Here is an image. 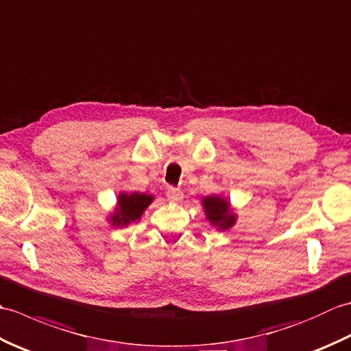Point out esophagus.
<instances>
[{"mask_svg":"<svg viewBox=\"0 0 351 351\" xmlns=\"http://www.w3.org/2000/svg\"><path fill=\"white\" fill-rule=\"evenodd\" d=\"M166 196L169 197V200H171V202H180V200H182V197H184L182 191L180 189H175V187H169Z\"/></svg>","mask_w":351,"mask_h":351,"instance_id":"1","label":"esophagus"}]
</instances>
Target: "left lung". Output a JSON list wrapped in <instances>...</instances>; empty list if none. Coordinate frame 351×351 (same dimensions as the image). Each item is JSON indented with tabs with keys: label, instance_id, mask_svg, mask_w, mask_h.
I'll return each mask as SVG.
<instances>
[{
	"label": "left lung",
	"instance_id": "1",
	"mask_svg": "<svg viewBox=\"0 0 351 351\" xmlns=\"http://www.w3.org/2000/svg\"><path fill=\"white\" fill-rule=\"evenodd\" d=\"M204 208L208 220L214 226L221 230H226L235 223V215L230 213V206L226 199L220 196H210L204 199Z\"/></svg>",
	"mask_w": 351,
	"mask_h": 351
}]
</instances>
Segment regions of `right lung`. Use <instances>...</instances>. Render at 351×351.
Listing matches in <instances>:
<instances>
[{"mask_svg":"<svg viewBox=\"0 0 351 351\" xmlns=\"http://www.w3.org/2000/svg\"><path fill=\"white\" fill-rule=\"evenodd\" d=\"M154 200L152 196H147L145 193H132V195H126L122 193L117 200V208L111 223L114 226H126L131 221H136L141 217V214Z\"/></svg>","mask_w":351,"mask_h":351,"instance_id":"add662e5","label":"right lung"}]
</instances>
